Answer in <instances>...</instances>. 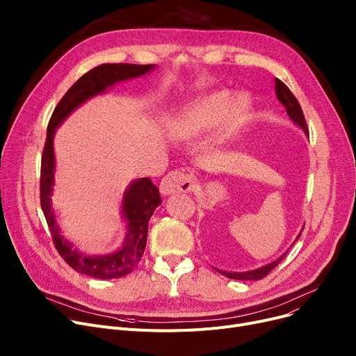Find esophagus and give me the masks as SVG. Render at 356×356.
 <instances>
[{
    "label": "esophagus",
    "instance_id": "esophagus-1",
    "mask_svg": "<svg viewBox=\"0 0 356 356\" xmlns=\"http://www.w3.org/2000/svg\"><path fill=\"white\" fill-rule=\"evenodd\" d=\"M195 180L191 175L183 172H172L165 175V177L160 183V192L163 195H173V193H188L193 191Z\"/></svg>",
    "mask_w": 356,
    "mask_h": 356
}]
</instances>
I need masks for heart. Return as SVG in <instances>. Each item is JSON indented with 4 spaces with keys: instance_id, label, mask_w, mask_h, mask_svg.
Instances as JSON below:
<instances>
[{
    "instance_id": "1",
    "label": "heart",
    "mask_w": 356,
    "mask_h": 356,
    "mask_svg": "<svg viewBox=\"0 0 356 356\" xmlns=\"http://www.w3.org/2000/svg\"><path fill=\"white\" fill-rule=\"evenodd\" d=\"M252 102L245 93L229 95L228 90H213L191 104L177 120L181 138H196L212 133L216 141L235 138L247 124Z\"/></svg>"
}]
</instances>
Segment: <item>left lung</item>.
Instances as JSON below:
<instances>
[{"instance_id": "left-lung-1", "label": "left lung", "mask_w": 356, "mask_h": 356, "mask_svg": "<svg viewBox=\"0 0 356 356\" xmlns=\"http://www.w3.org/2000/svg\"><path fill=\"white\" fill-rule=\"evenodd\" d=\"M274 83H275V95H277V99L284 105V108H286V111H287V115L290 117V120H291L297 127H300V128L305 131V134L309 137V129H307V125H306V120H305V115H303V111H302L300 104H298V101L296 99V97L293 95L291 90H290L282 81L275 78ZM302 231H303V228H302ZM300 235H302V232L297 235L296 241H297L298 238H300ZM296 241H294V242H296ZM294 242H293V244H294ZM286 254H287V251H286L283 255H280L277 259L271 261V263H268V264H266V266H263V267H259V268H255V270H250V271L232 273V271H222V270H218V268H215V270H216L218 273L223 274L225 277H228V278L242 280V282H257V280L264 278L273 268H275V266L286 257Z\"/></svg>"}]
</instances>
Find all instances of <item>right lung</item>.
I'll use <instances>...</instances> for the list:
<instances>
[{
    "instance_id": "obj_1",
    "label": "right lung",
    "mask_w": 356,
    "mask_h": 356,
    "mask_svg": "<svg viewBox=\"0 0 356 356\" xmlns=\"http://www.w3.org/2000/svg\"><path fill=\"white\" fill-rule=\"evenodd\" d=\"M154 65H133V63H104L93 67L82 78L74 82L65 93L58 106L54 108L47 127V137L42 156L40 175V203L47 220L54 247L66 263L81 274L109 280L120 278L138 266L147 244L148 220L161 203L159 188L148 177L136 179L129 183L122 196V219L125 220V238L121 248L105 255H89L82 252L69 242L59 228L56 212L51 204L56 159L53 140L58 127L72 114V112L85 104L88 99L105 93L106 89L120 83L140 78L152 72Z\"/></svg>"
}]
</instances>
